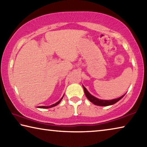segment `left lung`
I'll return each mask as SVG.
<instances>
[{"label":"left lung","mask_w":147,"mask_h":147,"mask_svg":"<svg viewBox=\"0 0 147 147\" xmlns=\"http://www.w3.org/2000/svg\"><path fill=\"white\" fill-rule=\"evenodd\" d=\"M83 88H84V93H85L86 97L88 98V100L90 101L91 102L93 103L94 104H95V105L100 106H109V105H112V104H114L116 102H117L119 100H120L121 99L123 98L124 95H125V94H124V95L121 96V97L115 98V99H113V100H100V99H98L97 98L94 97V96H93L92 94L89 93V91L87 90L86 88L84 86H83Z\"/></svg>","instance_id":"1"}]
</instances>
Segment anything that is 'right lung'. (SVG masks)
<instances>
[{
    "label": "right lung",
    "instance_id": "obj_1",
    "mask_svg": "<svg viewBox=\"0 0 147 147\" xmlns=\"http://www.w3.org/2000/svg\"><path fill=\"white\" fill-rule=\"evenodd\" d=\"M63 96H62V98L60 99V100H59L58 102H57L56 103H55V104H53V105H51V106H38V108H43V109H46V108H53V107H54V106H56V105H58V104L60 102H61V100H62V98H63Z\"/></svg>",
    "mask_w": 147,
    "mask_h": 147
}]
</instances>
